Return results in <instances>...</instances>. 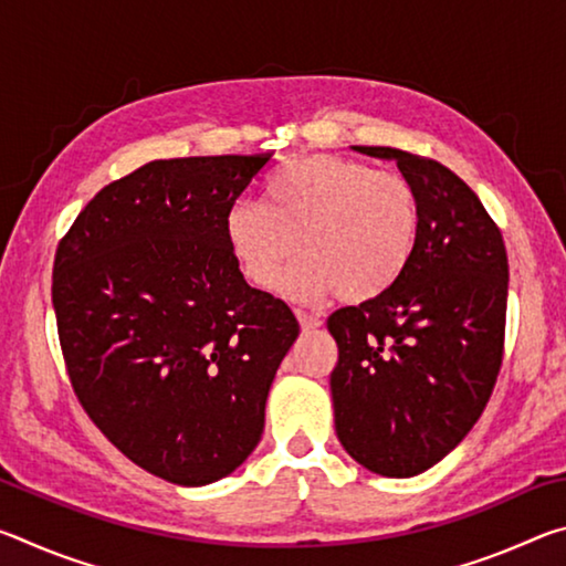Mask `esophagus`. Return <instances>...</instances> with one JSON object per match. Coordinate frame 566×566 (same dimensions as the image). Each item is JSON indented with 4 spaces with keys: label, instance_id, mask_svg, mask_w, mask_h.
Here are the masks:
<instances>
[{
    "label": "esophagus",
    "instance_id": "esophagus-1",
    "mask_svg": "<svg viewBox=\"0 0 566 566\" xmlns=\"http://www.w3.org/2000/svg\"><path fill=\"white\" fill-rule=\"evenodd\" d=\"M296 319H300L304 332H306V329H317L319 324H322L319 317H314V314H306V312H302V310H296Z\"/></svg>",
    "mask_w": 566,
    "mask_h": 566
}]
</instances>
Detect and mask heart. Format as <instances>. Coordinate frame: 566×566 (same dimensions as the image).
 <instances>
[{
  "label": "heart",
  "mask_w": 566,
  "mask_h": 566,
  "mask_svg": "<svg viewBox=\"0 0 566 566\" xmlns=\"http://www.w3.org/2000/svg\"><path fill=\"white\" fill-rule=\"evenodd\" d=\"M419 202L407 177L367 161L310 155L286 161L264 181L262 205L237 202L224 239L254 286H272L294 252L282 290L317 302L337 290L367 302L399 282L419 239Z\"/></svg>",
  "instance_id": "b5f03b06"
}]
</instances>
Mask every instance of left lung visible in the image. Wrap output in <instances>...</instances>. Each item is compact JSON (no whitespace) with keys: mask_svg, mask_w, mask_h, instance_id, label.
<instances>
[{"mask_svg":"<svg viewBox=\"0 0 566 566\" xmlns=\"http://www.w3.org/2000/svg\"><path fill=\"white\" fill-rule=\"evenodd\" d=\"M417 191L419 239L399 282L327 319L342 447L381 476H415L462 442L492 397L504 357L510 262L500 227L439 161L391 147Z\"/></svg>","mask_w":566,"mask_h":566,"instance_id":"left-lung-1","label":"left lung"}]
</instances>
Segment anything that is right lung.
<instances>
[{"instance_id": "1", "label": "right lung", "mask_w": 566, "mask_h": 566, "mask_svg": "<svg viewBox=\"0 0 566 566\" xmlns=\"http://www.w3.org/2000/svg\"><path fill=\"white\" fill-rule=\"evenodd\" d=\"M272 155L157 159L104 187L60 239L56 332L99 432L149 474L217 482L252 454L290 306L249 286L224 217Z\"/></svg>"}]
</instances>
